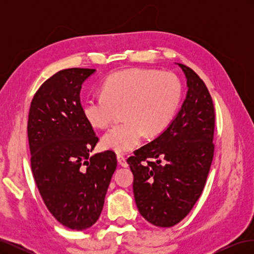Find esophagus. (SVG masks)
Listing matches in <instances>:
<instances>
[{
	"mask_svg": "<svg viewBox=\"0 0 254 254\" xmlns=\"http://www.w3.org/2000/svg\"><path fill=\"white\" fill-rule=\"evenodd\" d=\"M117 159H118V162H119V164H120L121 166H123V167H127V166H128V164H127V162H126L125 157H123L122 155H118Z\"/></svg>",
	"mask_w": 254,
	"mask_h": 254,
	"instance_id": "1",
	"label": "esophagus"
}]
</instances>
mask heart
<instances>
[{
  "instance_id": "b5f03b06",
  "label": "heart",
  "mask_w": 254,
  "mask_h": 254,
  "mask_svg": "<svg viewBox=\"0 0 254 254\" xmlns=\"http://www.w3.org/2000/svg\"><path fill=\"white\" fill-rule=\"evenodd\" d=\"M182 86L170 72L153 68H128L115 72L102 86V94L89 96L82 104L84 119L91 126L105 128L122 110L124 122L103 137V146L125 153L140 144L144 132L156 135L170 125L179 108Z\"/></svg>"
}]
</instances>
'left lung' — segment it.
<instances>
[{
    "label": "left lung",
    "mask_w": 254,
    "mask_h": 254,
    "mask_svg": "<svg viewBox=\"0 0 254 254\" xmlns=\"http://www.w3.org/2000/svg\"><path fill=\"white\" fill-rule=\"evenodd\" d=\"M177 64L188 87L181 109L163 132L127 160L137 210L162 228L177 225L193 209L214 155L215 112L209 90L191 68Z\"/></svg>",
    "instance_id": "1"
}]
</instances>
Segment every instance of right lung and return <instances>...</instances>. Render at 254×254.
Instances as JSON below:
<instances>
[{
    "mask_svg": "<svg viewBox=\"0 0 254 254\" xmlns=\"http://www.w3.org/2000/svg\"><path fill=\"white\" fill-rule=\"evenodd\" d=\"M95 72L72 67L53 75L37 91L28 114L37 188L53 216L77 231L99 218L118 164L112 150L90 155L98 137L83 117L80 90Z\"/></svg>",
    "mask_w": 254,
    "mask_h": 254,
    "instance_id": "obj_1",
    "label": "right lung"
}]
</instances>
